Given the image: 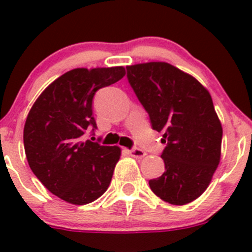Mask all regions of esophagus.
Returning a JSON list of instances; mask_svg holds the SVG:
<instances>
[{
    "instance_id": "obj_1",
    "label": "esophagus",
    "mask_w": 252,
    "mask_h": 252,
    "mask_svg": "<svg viewBox=\"0 0 252 252\" xmlns=\"http://www.w3.org/2000/svg\"><path fill=\"white\" fill-rule=\"evenodd\" d=\"M128 154L130 155L131 157H135V158H144L146 156L144 151L140 149H133V150H128Z\"/></svg>"
}]
</instances>
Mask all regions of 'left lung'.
Instances as JSON below:
<instances>
[{"instance_id": "8db88e82", "label": "left lung", "mask_w": 252, "mask_h": 252, "mask_svg": "<svg viewBox=\"0 0 252 252\" xmlns=\"http://www.w3.org/2000/svg\"><path fill=\"white\" fill-rule=\"evenodd\" d=\"M128 80L155 130L167 142L166 171L149 182L168 204L182 206L201 196L220 161L222 124L207 89L166 62L128 65Z\"/></svg>"}]
</instances>
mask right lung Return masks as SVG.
<instances>
[{
  "instance_id": "obj_1",
  "label": "right lung",
  "mask_w": 252,
  "mask_h": 252,
  "mask_svg": "<svg viewBox=\"0 0 252 252\" xmlns=\"http://www.w3.org/2000/svg\"><path fill=\"white\" fill-rule=\"evenodd\" d=\"M126 68H75L50 84L28 113L25 156L32 173L53 195L73 205L97 200L110 187L121 147L83 140L96 128L93 98L117 83Z\"/></svg>"
}]
</instances>
